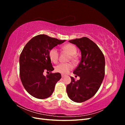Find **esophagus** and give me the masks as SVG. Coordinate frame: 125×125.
Listing matches in <instances>:
<instances>
[{
    "label": "esophagus",
    "instance_id": "1",
    "mask_svg": "<svg viewBox=\"0 0 125 125\" xmlns=\"http://www.w3.org/2000/svg\"><path fill=\"white\" fill-rule=\"evenodd\" d=\"M65 77V75H64V74H62V78H64Z\"/></svg>",
    "mask_w": 125,
    "mask_h": 125
}]
</instances>
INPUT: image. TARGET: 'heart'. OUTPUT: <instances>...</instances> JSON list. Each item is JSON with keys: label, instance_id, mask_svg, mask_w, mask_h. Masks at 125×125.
Returning a JSON list of instances; mask_svg holds the SVG:
<instances>
[{"label": "heart", "instance_id": "obj_1", "mask_svg": "<svg viewBox=\"0 0 125 125\" xmlns=\"http://www.w3.org/2000/svg\"><path fill=\"white\" fill-rule=\"evenodd\" d=\"M63 49L68 53L71 55L70 58L73 60H74V55L77 53V48L74 45L71 44H67L63 47ZM58 52L57 49L53 48L51 49L49 52V57L52 61L56 63L58 59ZM73 68V66L70 63H60L55 67L57 73L63 74H66Z\"/></svg>", "mask_w": 125, "mask_h": 125}]
</instances>
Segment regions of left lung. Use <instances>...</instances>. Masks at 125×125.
Segmentation results:
<instances>
[{
    "mask_svg": "<svg viewBox=\"0 0 125 125\" xmlns=\"http://www.w3.org/2000/svg\"><path fill=\"white\" fill-rule=\"evenodd\" d=\"M81 51V59L73 73L80 77L67 85L68 96L72 101L81 103L91 99L99 90L104 78L105 58L97 45L88 37L69 41Z\"/></svg>",
    "mask_w": 125,
    "mask_h": 125,
    "instance_id": "1",
    "label": "left lung"
}]
</instances>
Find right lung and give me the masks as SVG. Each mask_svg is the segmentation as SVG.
Wrapping results in <instances>:
<instances>
[{
  "label": "right lung",
  "mask_w": 125,
  "mask_h": 125,
  "mask_svg": "<svg viewBox=\"0 0 125 125\" xmlns=\"http://www.w3.org/2000/svg\"><path fill=\"white\" fill-rule=\"evenodd\" d=\"M65 41L40 34L33 37L25 45L19 58L20 76L25 90L33 97L44 99L53 93L62 75L58 73H51L45 76L43 73L54 70L49 52Z\"/></svg>",
  "instance_id": "1"
}]
</instances>
